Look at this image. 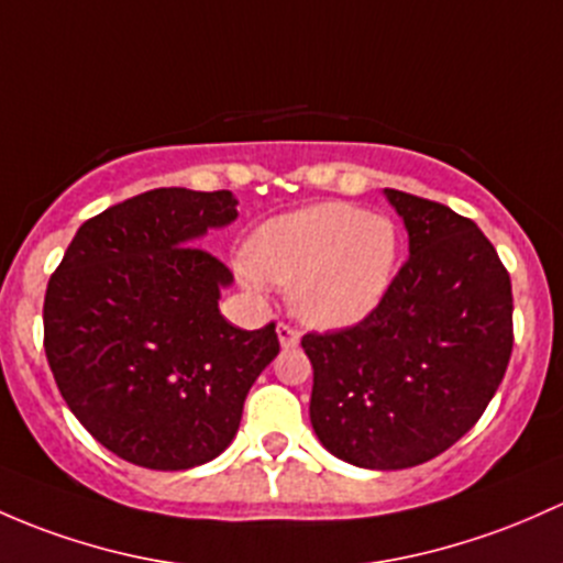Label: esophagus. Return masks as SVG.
I'll return each mask as SVG.
<instances>
[{
  "mask_svg": "<svg viewBox=\"0 0 563 563\" xmlns=\"http://www.w3.org/2000/svg\"><path fill=\"white\" fill-rule=\"evenodd\" d=\"M277 336H280L283 347H297L299 345V331L291 323H277Z\"/></svg>",
  "mask_w": 563,
  "mask_h": 563,
  "instance_id": "esophagus-1",
  "label": "esophagus"
}]
</instances>
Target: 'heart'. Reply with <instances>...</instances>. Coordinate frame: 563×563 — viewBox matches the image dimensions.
Wrapping results in <instances>:
<instances>
[{"mask_svg": "<svg viewBox=\"0 0 563 563\" xmlns=\"http://www.w3.org/2000/svg\"><path fill=\"white\" fill-rule=\"evenodd\" d=\"M396 258L399 232L386 216L323 202L264 223L242 277L251 288L264 283L291 288V307L301 321L342 329L380 305Z\"/></svg>", "mask_w": 563, "mask_h": 563, "instance_id": "heart-1", "label": "heart"}]
</instances>
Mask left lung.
Segmentation results:
<instances>
[{"label": "left lung", "instance_id": "obj_1", "mask_svg": "<svg viewBox=\"0 0 563 563\" xmlns=\"http://www.w3.org/2000/svg\"><path fill=\"white\" fill-rule=\"evenodd\" d=\"M410 258L356 327L301 336L318 440L364 470H407L472 429L512 353V286L475 221L386 188Z\"/></svg>", "mask_w": 563, "mask_h": 563}]
</instances>
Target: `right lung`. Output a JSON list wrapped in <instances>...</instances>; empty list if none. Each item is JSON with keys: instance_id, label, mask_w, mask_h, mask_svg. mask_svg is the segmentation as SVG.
<instances>
[{"instance_id": "obj_1", "label": "right lung", "mask_w": 563, "mask_h": 563, "mask_svg": "<svg viewBox=\"0 0 563 563\" xmlns=\"http://www.w3.org/2000/svg\"><path fill=\"white\" fill-rule=\"evenodd\" d=\"M236 218L232 191L153 188L88 218L45 291V356L88 434L129 464L177 472L234 440L275 323L218 310L232 272L194 242Z\"/></svg>"}]
</instances>
